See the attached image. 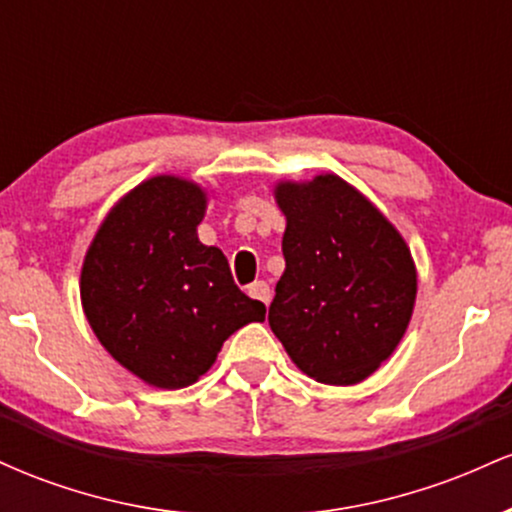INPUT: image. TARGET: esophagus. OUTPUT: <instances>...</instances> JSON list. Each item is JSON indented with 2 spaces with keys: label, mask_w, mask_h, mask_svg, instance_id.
Listing matches in <instances>:
<instances>
[{
  "label": "esophagus",
  "mask_w": 512,
  "mask_h": 512,
  "mask_svg": "<svg viewBox=\"0 0 512 512\" xmlns=\"http://www.w3.org/2000/svg\"><path fill=\"white\" fill-rule=\"evenodd\" d=\"M248 296L255 298V301H260V303L267 305L269 298H272V291H269L267 281H255V284L248 286Z\"/></svg>",
  "instance_id": "obj_1"
}]
</instances>
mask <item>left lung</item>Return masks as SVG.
<instances>
[{
	"instance_id": "obj_1",
	"label": "left lung",
	"mask_w": 512,
	"mask_h": 512,
	"mask_svg": "<svg viewBox=\"0 0 512 512\" xmlns=\"http://www.w3.org/2000/svg\"><path fill=\"white\" fill-rule=\"evenodd\" d=\"M276 202L286 214V269L269 327L317 383H361L395 351L414 310L407 243L337 175L281 182Z\"/></svg>"
}]
</instances>
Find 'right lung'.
I'll return each instance as SVG.
<instances>
[{
	"instance_id": "obj_1",
	"label": "right lung",
	"mask_w": 512,
	"mask_h": 512,
	"mask_svg": "<svg viewBox=\"0 0 512 512\" xmlns=\"http://www.w3.org/2000/svg\"><path fill=\"white\" fill-rule=\"evenodd\" d=\"M204 209L195 182L146 180L110 211L81 269L96 337L144 383L166 390L195 383L233 332L267 313L238 289L223 252L199 243Z\"/></svg>"
}]
</instances>
